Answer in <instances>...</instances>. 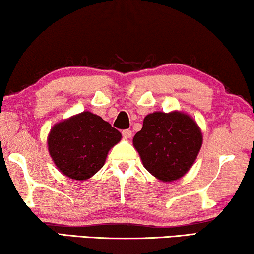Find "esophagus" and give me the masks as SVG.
Listing matches in <instances>:
<instances>
[{"label": "esophagus", "mask_w": 254, "mask_h": 254, "mask_svg": "<svg viewBox=\"0 0 254 254\" xmlns=\"http://www.w3.org/2000/svg\"><path fill=\"white\" fill-rule=\"evenodd\" d=\"M121 134L124 135L125 138H130L131 137V130H129V129H124L123 131H121Z\"/></svg>", "instance_id": "34e87169"}]
</instances>
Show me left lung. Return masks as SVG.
<instances>
[{
    "label": "left lung",
    "instance_id": "left-lung-1",
    "mask_svg": "<svg viewBox=\"0 0 254 254\" xmlns=\"http://www.w3.org/2000/svg\"><path fill=\"white\" fill-rule=\"evenodd\" d=\"M133 143L152 176L172 182L182 178L193 165L202 144V134L187 114L155 112L144 118Z\"/></svg>",
    "mask_w": 254,
    "mask_h": 254
}]
</instances>
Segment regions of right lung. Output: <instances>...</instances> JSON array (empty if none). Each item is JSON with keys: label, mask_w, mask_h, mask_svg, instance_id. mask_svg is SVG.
I'll list each match as a JSON object with an SVG mask.
<instances>
[{"label": "right lung", "mask_w": 254, "mask_h": 254, "mask_svg": "<svg viewBox=\"0 0 254 254\" xmlns=\"http://www.w3.org/2000/svg\"><path fill=\"white\" fill-rule=\"evenodd\" d=\"M120 138L119 130L86 111L52 128L48 150L64 176L85 180L103 168L107 152Z\"/></svg>", "instance_id": "1"}]
</instances>
